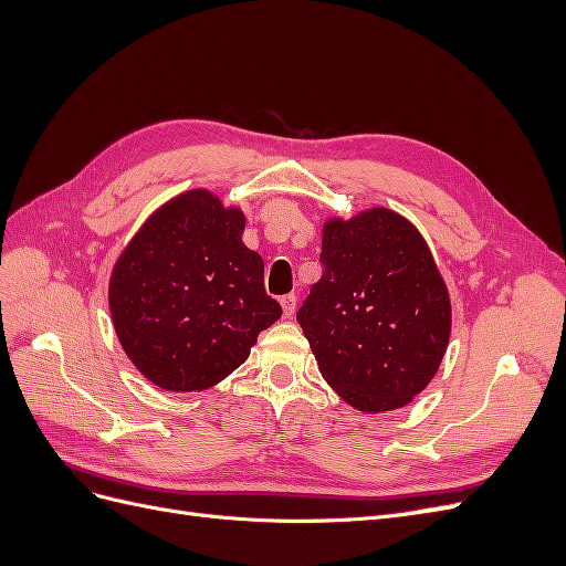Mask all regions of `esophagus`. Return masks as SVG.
<instances>
[{"label":"esophagus","mask_w":566,"mask_h":566,"mask_svg":"<svg viewBox=\"0 0 566 566\" xmlns=\"http://www.w3.org/2000/svg\"><path fill=\"white\" fill-rule=\"evenodd\" d=\"M295 304H297V297L295 295H285L281 297V306H283V316L290 318L295 314Z\"/></svg>","instance_id":"esophagus-1"}]
</instances>
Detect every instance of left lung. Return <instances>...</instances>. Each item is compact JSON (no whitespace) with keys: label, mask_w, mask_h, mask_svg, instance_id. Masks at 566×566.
<instances>
[{"label":"left lung","mask_w":566,"mask_h":566,"mask_svg":"<svg viewBox=\"0 0 566 566\" xmlns=\"http://www.w3.org/2000/svg\"><path fill=\"white\" fill-rule=\"evenodd\" d=\"M323 279L297 321L323 380L364 413L408 406L451 339V295L413 221L382 205L325 217Z\"/></svg>","instance_id":"1"}]
</instances>
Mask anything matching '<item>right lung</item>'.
Returning a JSON list of instances; mask_svg holds the SVG:
<instances>
[{
	"instance_id": "right-lung-1",
	"label": "right lung",
	"mask_w": 566,
	"mask_h": 566,
	"mask_svg": "<svg viewBox=\"0 0 566 566\" xmlns=\"http://www.w3.org/2000/svg\"><path fill=\"white\" fill-rule=\"evenodd\" d=\"M245 212L210 188L169 198L117 254L113 328L127 358L165 391H205L245 364L281 318L264 260L243 243Z\"/></svg>"
}]
</instances>
